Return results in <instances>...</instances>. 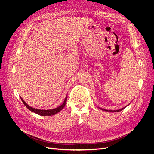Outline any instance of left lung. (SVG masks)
Instances as JSON below:
<instances>
[{"instance_id":"obj_1","label":"left lung","mask_w":154,"mask_h":154,"mask_svg":"<svg viewBox=\"0 0 154 154\" xmlns=\"http://www.w3.org/2000/svg\"><path fill=\"white\" fill-rule=\"evenodd\" d=\"M126 107V106H125ZM125 108V107H124ZM124 108H123V109H119V110H105V109H101L102 110H105V111H109V112H119V111H122L123 109H124Z\"/></svg>"}]
</instances>
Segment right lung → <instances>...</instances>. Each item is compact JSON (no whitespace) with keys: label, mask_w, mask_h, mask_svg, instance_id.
I'll list each match as a JSON object with an SVG mask.
<instances>
[{"label":"right lung","mask_w":154,"mask_h":154,"mask_svg":"<svg viewBox=\"0 0 154 154\" xmlns=\"http://www.w3.org/2000/svg\"><path fill=\"white\" fill-rule=\"evenodd\" d=\"M20 98H21V100L23 102V103L24 104V105L30 111L32 112L36 113V114H38V115H40V116H52V115H54L56 114H57L58 112H59L60 110H62L63 109V107L65 106V105H66L67 97V96L66 97V99H65L63 104L61 106H60L57 107V108H56V109H51V110H40V109H34V108H32V107H31V106H29L28 105H27L26 103V102L24 100H23V99L21 97H20Z\"/></svg>","instance_id":"1"}]
</instances>
